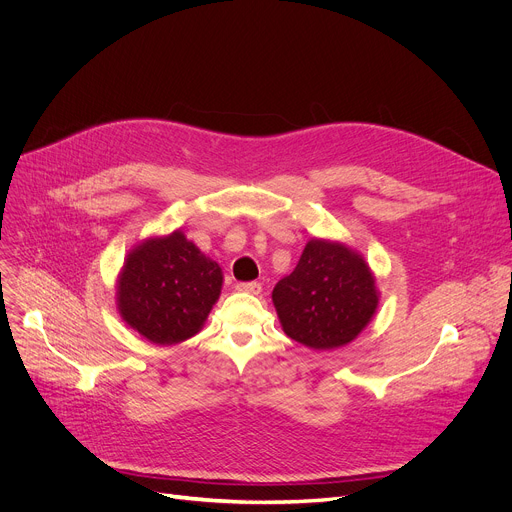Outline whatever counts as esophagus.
I'll return each mask as SVG.
<instances>
[{
	"label": "esophagus",
	"mask_w": 512,
	"mask_h": 512,
	"mask_svg": "<svg viewBox=\"0 0 512 512\" xmlns=\"http://www.w3.org/2000/svg\"><path fill=\"white\" fill-rule=\"evenodd\" d=\"M239 292H247V294H261V284L259 282H241L237 284Z\"/></svg>",
	"instance_id": "esophagus-1"
}]
</instances>
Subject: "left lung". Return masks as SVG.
Segmentation results:
<instances>
[{"instance_id":"obj_1","label":"left lung","mask_w":512,"mask_h":512,"mask_svg":"<svg viewBox=\"0 0 512 512\" xmlns=\"http://www.w3.org/2000/svg\"><path fill=\"white\" fill-rule=\"evenodd\" d=\"M284 333L318 351L351 343L378 308V288L365 259L343 243L310 239L296 269L273 288Z\"/></svg>"}]
</instances>
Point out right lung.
<instances>
[{"instance_id": "obj_1", "label": "right lung", "mask_w": 512, "mask_h": 512, "mask_svg": "<svg viewBox=\"0 0 512 512\" xmlns=\"http://www.w3.org/2000/svg\"><path fill=\"white\" fill-rule=\"evenodd\" d=\"M222 290V269L181 230L138 243L118 275L122 320L155 345L194 337Z\"/></svg>"}]
</instances>
